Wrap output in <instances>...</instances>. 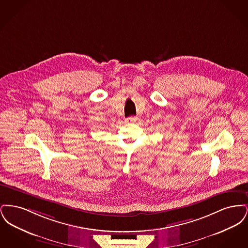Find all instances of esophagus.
I'll return each instance as SVG.
<instances>
[{
	"label": "esophagus",
	"mask_w": 248,
	"mask_h": 248,
	"mask_svg": "<svg viewBox=\"0 0 248 248\" xmlns=\"http://www.w3.org/2000/svg\"><path fill=\"white\" fill-rule=\"evenodd\" d=\"M137 120H138V117H136V116H131V117L126 118L125 122H126V123H128V124H131V123H135V122H137Z\"/></svg>",
	"instance_id": "obj_1"
}]
</instances>
